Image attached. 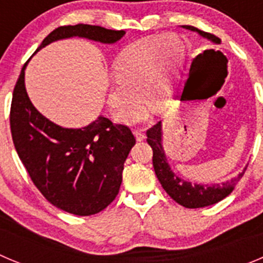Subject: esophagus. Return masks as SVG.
<instances>
[{"label": "esophagus", "instance_id": "esophagus-1", "mask_svg": "<svg viewBox=\"0 0 263 263\" xmlns=\"http://www.w3.org/2000/svg\"><path fill=\"white\" fill-rule=\"evenodd\" d=\"M135 136H136L137 141H143L144 139H145V134H144L143 129H137V131H135Z\"/></svg>", "mask_w": 263, "mask_h": 263}]
</instances>
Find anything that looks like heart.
<instances>
[{"label":"heart","instance_id":"1","mask_svg":"<svg viewBox=\"0 0 263 263\" xmlns=\"http://www.w3.org/2000/svg\"><path fill=\"white\" fill-rule=\"evenodd\" d=\"M179 49L181 44L176 37L161 35L136 40L120 52L112 67L115 82L108 85L106 94L115 120L131 124L141 117L144 103L140 93L152 110L162 106Z\"/></svg>","mask_w":263,"mask_h":263}]
</instances>
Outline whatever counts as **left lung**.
Returning <instances> with one entry per match:
<instances>
[{"mask_svg":"<svg viewBox=\"0 0 263 263\" xmlns=\"http://www.w3.org/2000/svg\"><path fill=\"white\" fill-rule=\"evenodd\" d=\"M183 28L198 32L200 36L211 40L215 44H220V42H221L215 35L202 31L194 26H183ZM146 136H148L146 141L153 149V167H155V173L161 186L169 194L173 200H176L178 204L186 208L207 207V205L215 204V203L223 200L226 196H228L233 191L237 182L240 181L245 170H247V167H245L243 172L240 173L237 177L232 178L231 181L223 182V183H191V182L184 181V179L179 178L177 174H174L173 170L170 169V165L167 164L165 151L162 148V123L158 122L152 128H149L146 131Z\"/></svg>","mask_w":263,"mask_h":263,"instance_id":"1","label":"left lung"}]
</instances>
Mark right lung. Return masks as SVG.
Masks as SVG:
<instances>
[{
	"instance_id": "1",
	"label": "right lung",
	"mask_w": 263,
	"mask_h": 263,
	"mask_svg": "<svg viewBox=\"0 0 263 263\" xmlns=\"http://www.w3.org/2000/svg\"><path fill=\"white\" fill-rule=\"evenodd\" d=\"M126 31L101 26H61L39 48L68 37L117 43ZM25 67L13 91L10 128L14 146L37 190L51 204L79 216L105 210L117 198L124 161L136 140L131 129L105 117L82 128L58 126L35 108L25 86Z\"/></svg>"
}]
</instances>
